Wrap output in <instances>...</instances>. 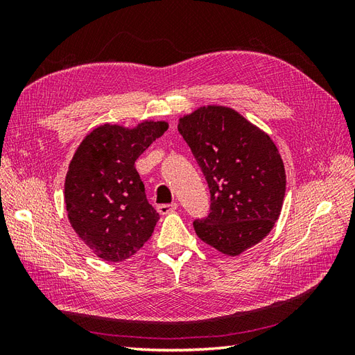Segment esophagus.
Listing matches in <instances>:
<instances>
[{
	"instance_id": "34e87169",
	"label": "esophagus",
	"mask_w": 355,
	"mask_h": 355,
	"mask_svg": "<svg viewBox=\"0 0 355 355\" xmlns=\"http://www.w3.org/2000/svg\"><path fill=\"white\" fill-rule=\"evenodd\" d=\"M178 209V204L176 202H171V204H159L157 207L159 214H168V213H173Z\"/></svg>"
}]
</instances>
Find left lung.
Returning a JSON list of instances; mask_svg holds the SVG:
<instances>
[{"mask_svg":"<svg viewBox=\"0 0 355 355\" xmlns=\"http://www.w3.org/2000/svg\"><path fill=\"white\" fill-rule=\"evenodd\" d=\"M178 130L209 184L206 219L194 220L198 239L239 256L262 241L280 218L286 170L262 128L228 106L207 105L179 118Z\"/></svg>","mask_w":355,"mask_h":355,"instance_id":"obj_1","label":"left lung"}]
</instances>
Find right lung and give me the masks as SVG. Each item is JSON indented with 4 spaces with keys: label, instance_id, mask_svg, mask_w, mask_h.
I'll return each mask as SVG.
<instances>
[{
    "label": "right lung",
    "instance_id": "right-lung-1",
    "mask_svg": "<svg viewBox=\"0 0 355 355\" xmlns=\"http://www.w3.org/2000/svg\"><path fill=\"white\" fill-rule=\"evenodd\" d=\"M168 128L101 124L83 139L65 178V207L78 239L103 261L121 262L151 239L157 220L135 161Z\"/></svg>",
    "mask_w": 355,
    "mask_h": 355
}]
</instances>
